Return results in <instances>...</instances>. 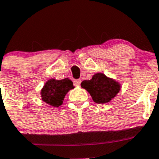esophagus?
<instances>
[{
	"instance_id": "esophagus-1",
	"label": "esophagus",
	"mask_w": 159,
	"mask_h": 159,
	"mask_svg": "<svg viewBox=\"0 0 159 159\" xmlns=\"http://www.w3.org/2000/svg\"><path fill=\"white\" fill-rule=\"evenodd\" d=\"M74 84H75V86H79V85H80L81 84V80H75L73 81Z\"/></svg>"
}]
</instances>
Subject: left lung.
I'll return each mask as SVG.
<instances>
[{
  "mask_svg": "<svg viewBox=\"0 0 159 159\" xmlns=\"http://www.w3.org/2000/svg\"><path fill=\"white\" fill-rule=\"evenodd\" d=\"M81 87L91 94L94 102L105 103L111 100L120 90V85L102 73H97L92 80H84Z\"/></svg>",
  "mask_w": 159,
  "mask_h": 159,
  "instance_id": "1",
  "label": "left lung"
}]
</instances>
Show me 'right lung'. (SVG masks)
<instances>
[{"label":"right lung","instance_id":"right-lung-1","mask_svg":"<svg viewBox=\"0 0 159 159\" xmlns=\"http://www.w3.org/2000/svg\"><path fill=\"white\" fill-rule=\"evenodd\" d=\"M74 88L73 83L69 79L61 80H50L45 84L41 91L42 99L53 107H60L67 92Z\"/></svg>","mask_w":159,"mask_h":159}]
</instances>
